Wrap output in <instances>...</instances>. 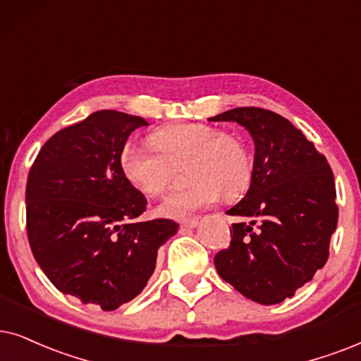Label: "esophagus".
<instances>
[{
  "label": "esophagus",
  "instance_id": "1",
  "mask_svg": "<svg viewBox=\"0 0 361 361\" xmlns=\"http://www.w3.org/2000/svg\"><path fill=\"white\" fill-rule=\"evenodd\" d=\"M196 225H198V220H196V218H186V220L180 221V226L185 228V230H193Z\"/></svg>",
  "mask_w": 361,
  "mask_h": 361
}]
</instances>
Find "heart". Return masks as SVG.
<instances>
[{"label":"heart","instance_id":"heart-1","mask_svg":"<svg viewBox=\"0 0 361 361\" xmlns=\"http://www.w3.org/2000/svg\"><path fill=\"white\" fill-rule=\"evenodd\" d=\"M153 147L126 145L120 157L123 175L147 196L163 195L173 180V166L186 163L190 185L159 204V213L180 218L220 198H238L253 178V159L238 135L208 123H171L149 136Z\"/></svg>","mask_w":361,"mask_h":361}]
</instances>
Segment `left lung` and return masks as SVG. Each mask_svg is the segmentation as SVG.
<instances>
[{
  "label": "left lung",
  "mask_w": 361,
  "mask_h": 361,
  "mask_svg": "<svg viewBox=\"0 0 361 361\" xmlns=\"http://www.w3.org/2000/svg\"><path fill=\"white\" fill-rule=\"evenodd\" d=\"M245 126L255 141L248 193L228 209L226 250L214 255L223 280L262 305L281 303L325 267L338 223L335 178L298 128L270 109L245 106L209 118Z\"/></svg>",
  "instance_id": "1"
}]
</instances>
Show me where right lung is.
Wrapping results in <instances>:
<instances>
[{
	"mask_svg": "<svg viewBox=\"0 0 361 361\" xmlns=\"http://www.w3.org/2000/svg\"><path fill=\"white\" fill-rule=\"evenodd\" d=\"M148 123L102 109L54 133L31 165L26 233L39 268L61 293L104 312L147 286L158 248L176 233L166 218L141 221L147 198L123 175L128 136Z\"/></svg>",
	"mask_w": 361,
	"mask_h": 361,
	"instance_id": "add662e5",
	"label": "right lung"
}]
</instances>
